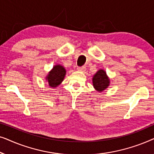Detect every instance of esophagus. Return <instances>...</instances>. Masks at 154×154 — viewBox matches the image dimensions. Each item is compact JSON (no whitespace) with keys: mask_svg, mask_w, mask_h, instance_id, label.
I'll use <instances>...</instances> for the list:
<instances>
[{"mask_svg":"<svg viewBox=\"0 0 154 154\" xmlns=\"http://www.w3.org/2000/svg\"><path fill=\"white\" fill-rule=\"evenodd\" d=\"M77 70H79V71H85V70H86V67L85 66H79V67H78L77 68Z\"/></svg>","mask_w":154,"mask_h":154,"instance_id":"1","label":"esophagus"}]
</instances>
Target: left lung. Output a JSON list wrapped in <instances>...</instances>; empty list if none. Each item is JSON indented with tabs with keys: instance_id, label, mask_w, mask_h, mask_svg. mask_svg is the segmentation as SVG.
Instances as JSON below:
<instances>
[{
	"instance_id": "obj_1",
	"label": "left lung",
	"mask_w": 154,
	"mask_h": 154,
	"mask_svg": "<svg viewBox=\"0 0 154 154\" xmlns=\"http://www.w3.org/2000/svg\"><path fill=\"white\" fill-rule=\"evenodd\" d=\"M92 84L97 91L103 92L109 86L110 80L107 76L106 71L100 69L92 78Z\"/></svg>"
}]
</instances>
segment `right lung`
Masks as SVG:
<instances>
[{
    "label": "right lung",
    "mask_w": 154,
    "mask_h": 154,
    "mask_svg": "<svg viewBox=\"0 0 154 154\" xmlns=\"http://www.w3.org/2000/svg\"><path fill=\"white\" fill-rule=\"evenodd\" d=\"M66 75V69L60 64L55 65L51 71L48 73L46 80L48 82L50 87L54 88L60 85Z\"/></svg>",
    "instance_id": "add662e5"
}]
</instances>
